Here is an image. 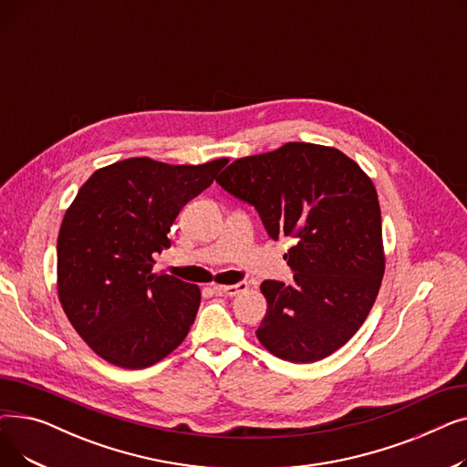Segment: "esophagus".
<instances>
[{"label": "esophagus", "mask_w": 467, "mask_h": 467, "mask_svg": "<svg viewBox=\"0 0 467 467\" xmlns=\"http://www.w3.org/2000/svg\"><path fill=\"white\" fill-rule=\"evenodd\" d=\"M248 284L246 282H238V284H231V285H213V291L217 296H225V297H234L238 293L246 291Z\"/></svg>", "instance_id": "34e87169"}]
</instances>
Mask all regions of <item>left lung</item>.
Instances as JSON below:
<instances>
[{
	"label": "left lung",
	"instance_id": "left-lung-1",
	"mask_svg": "<svg viewBox=\"0 0 467 467\" xmlns=\"http://www.w3.org/2000/svg\"><path fill=\"white\" fill-rule=\"evenodd\" d=\"M215 182L259 212L268 236L297 240L284 255L296 282L261 284V345L293 363L347 345L369 316L386 266L371 178L335 147L289 141L236 159Z\"/></svg>",
	"mask_w": 467,
	"mask_h": 467
}]
</instances>
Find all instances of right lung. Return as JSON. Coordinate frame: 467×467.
<instances>
[{"instance_id":"1","label":"right lung","mask_w":467,"mask_h":467,"mask_svg":"<svg viewBox=\"0 0 467 467\" xmlns=\"http://www.w3.org/2000/svg\"><path fill=\"white\" fill-rule=\"evenodd\" d=\"M227 162L119 161L98 168L66 210L57 244L58 299L73 329L108 363L145 369L187 337L201 289L153 273V255L170 246L182 208Z\"/></svg>"}]
</instances>
